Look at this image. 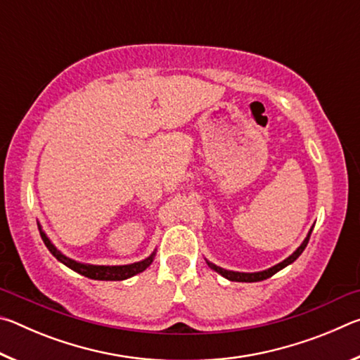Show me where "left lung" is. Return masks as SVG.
Returning <instances> with one entry per match:
<instances>
[{"mask_svg": "<svg viewBox=\"0 0 360 360\" xmlns=\"http://www.w3.org/2000/svg\"><path fill=\"white\" fill-rule=\"evenodd\" d=\"M311 231H313V229L309 230L308 236H307V238H304V241L302 243V245L298 246V249H297V251H295L294 254L289 255V257L285 259V260H283L281 264H278V265H275V266L268 268V270H264V271H257V273H240V271L224 270V268L216 266L214 264H211V262H208V265H210V268H212V270L217 271L219 275H222L224 278L230 279V281H236V283H257V281H264V279L273 276V275H275V273H278L279 270H283L284 266L290 265L292 262L298 259V255H300V254L304 251V248H307V245H308L309 236H311Z\"/></svg>", "mask_w": 360, "mask_h": 360, "instance_id": "8db88e82", "label": "left lung"}]
</instances>
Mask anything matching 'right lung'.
I'll list each match as a JSON object with an SVG mask.
<instances>
[{
  "label": "right lung",
  "instance_id": "obj_1",
  "mask_svg": "<svg viewBox=\"0 0 360 360\" xmlns=\"http://www.w3.org/2000/svg\"><path fill=\"white\" fill-rule=\"evenodd\" d=\"M38 227H39V225H38ZM39 233H41L42 241H44V245L47 246V249L51 251L53 257L62 262V264H65L66 266H70L71 270L77 271L79 275H82L85 278H90V279H98V281H122V279L135 276V275H138V273L144 271L146 268H148L152 264V260H154V255H155V252H152L148 259H144L141 262H136V264H130V265L109 266V265L81 264V262L68 259L66 255L60 252L58 249L52 245L51 240L47 238L44 231L41 230V227H39Z\"/></svg>",
  "mask_w": 360,
  "mask_h": 360
}]
</instances>
